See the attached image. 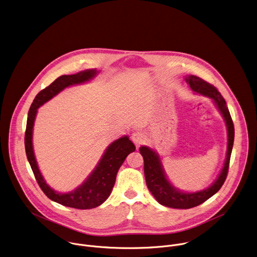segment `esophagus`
Masks as SVG:
<instances>
[{
	"instance_id": "1",
	"label": "esophagus",
	"mask_w": 257,
	"mask_h": 257,
	"mask_svg": "<svg viewBox=\"0 0 257 257\" xmlns=\"http://www.w3.org/2000/svg\"><path fill=\"white\" fill-rule=\"evenodd\" d=\"M131 138H132V141H133L137 146L141 145V144L144 143L145 140H146V136H145V134H144L142 131H135V132H133Z\"/></svg>"
}]
</instances>
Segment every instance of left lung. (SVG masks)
I'll use <instances>...</instances> for the list:
<instances>
[{"label":"left lung","instance_id":"obj_1","mask_svg":"<svg viewBox=\"0 0 257 257\" xmlns=\"http://www.w3.org/2000/svg\"><path fill=\"white\" fill-rule=\"evenodd\" d=\"M185 80L194 92L213 100L225 120L228 134V142L224 166L217 179L207 189L193 193L183 192L175 188L168 181L162 168L159 156L157 153H155V151L146 146H141L139 148V151L144 159V174L148 189L161 205L177 209H189L198 206L205 202L207 199H209L211 196H213L221 188L227 177L229 161L234 141V125L229 110L226 106V102L222 95L219 93V91L213 85L207 83L206 81L197 76L190 75L185 78Z\"/></svg>","mask_w":257,"mask_h":257}]
</instances>
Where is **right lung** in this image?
<instances>
[{
	"mask_svg": "<svg viewBox=\"0 0 257 257\" xmlns=\"http://www.w3.org/2000/svg\"><path fill=\"white\" fill-rule=\"evenodd\" d=\"M97 73L96 69H92L82 71L74 75H63L57 78L48 87L40 91L30 107L25 132V149L27 158L42 191L51 200L64 206L77 209L95 208L101 205L109 197L115 184L117 172L128 154L135 151V145L131 140H129L128 136H123L117 139L108 146L100 162L82 185L69 193H60L53 190L46 183L39 170L32 143L33 127L36 114L40 106L52 99L65 88L93 79Z\"/></svg>",
	"mask_w": 257,
	"mask_h": 257,
	"instance_id": "1",
	"label": "right lung"
}]
</instances>
